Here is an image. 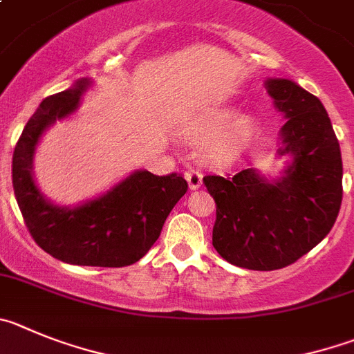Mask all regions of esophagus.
Here are the masks:
<instances>
[{"label":"esophagus","instance_id":"obj_1","mask_svg":"<svg viewBox=\"0 0 354 354\" xmlns=\"http://www.w3.org/2000/svg\"><path fill=\"white\" fill-rule=\"evenodd\" d=\"M202 179H203V175L202 171L198 170H194V168H189V170L186 171V180L187 184H189V189H198L200 186H202Z\"/></svg>","mask_w":354,"mask_h":354}]
</instances>
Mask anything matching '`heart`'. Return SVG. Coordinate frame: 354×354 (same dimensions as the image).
I'll return each instance as SVG.
<instances>
[{
  "label": "heart",
  "mask_w": 354,
  "mask_h": 354,
  "mask_svg": "<svg viewBox=\"0 0 354 354\" xmlns=\"http://www.w3.org/2000/svg\"><path fill=\"white\" fill-rule=\"evenodd\" d=\"M194 140L203 142V156L212 163H226L241 154L254 137V121L239 115L235 106H217L200 113L187 128Z\"/></svg>",
  "instance_id": "1"
}]
</instances>
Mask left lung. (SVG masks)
<instances>
[{
  "label": "left lung",
  "mask_w": 354,
  "mask_h": 354,
  "mask_svg": "<svg viewBox=\"0 0 354 354\" xmlns=\"http://www.w3.org/2000/svg\"><path fill=\"white\" fill-rule=\"evenodd\" d=\"M283 113L279 156L291 161L268 180L254 168L232 177L207 175L216 202L212 245L236 267L277 270L316 248L332 230L342 202V158L325 106L288 79L265 80Z\"/></svg>",
  "instance_id": "left-lung-1"
}]
</instances>
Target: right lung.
Segmentation results:
<instances>
[{
    "instance_id": "obj_1",
    "label": "right lung",
    "mask_w": 354,
    "mask_h": 354,
    "mask_svg": "<svg viewBox=\"0 0 354 354\" xmlns=\"http://www.w3.org/2000/svg\"><path fill=\"white\" fill-rule=\"evenodd\" d=\"M91 84V79H79L40 103L15 145L12 183L26 226L45 252L71 265L126 267L137 263L158 241L187 183L177 174L158 177L137 170L80 205L61 207L45 198L33 177L37 145L45 129L79 109Z\"/></svg>"
}]
</instances>
